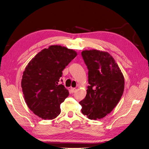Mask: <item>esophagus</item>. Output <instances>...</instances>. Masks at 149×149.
I'll return each instance as SVG.
<instances>
[{"instance_id":"obj_1","label":"esophagus","mask_w":149,"mask_h":149,"mask_svg":"<svg viewBox=\"0 0 149 149\" xmlns=\"http://www.w3.org/2000/svg\"><path fill=\"white\" fill-rule=\"evenodd\" d=\"M70 90H71V93H74V92L76 91V89L74 88H71Z\"/></svg>"}]
</instances>
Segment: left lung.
I'll return each mask as SVG.
<instances>
[{
    "mask_svg": "<svg viewBox=\"0 0 149 149\" xmlns=\"http://www.w3.org/2000/svg\"><path fill=\"white\" fill-rule=\"evenodd\" d=\"M81 55L88 69L87 94L79 104L81 112L91 120L103 118L118 104L124 89V78L109 53L84 50Z\"/></svg>",
    "mask_w": 149,
    "mask_h": 149,
    "instance_id": "left-lung-1",
    "label": "left lung"
}]
</instances>
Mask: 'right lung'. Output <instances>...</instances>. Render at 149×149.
Here are the masks:
<instances>
[{"mask_svg":"<svg viewBox=\"0 0 149 149\" xmlns=\"http://www.w3.org/2000/svg\"><path fill=\"white\" fill-rule=\"evenodd\" d=\"M76 55L73 49L52 45L37 54L26 66L21 82L22 92L26 105L39 118L52 120L60 114V104L69 92L58 82L62 71Z\"/></svg>","mask_w":149,"mask_h":149,"instance_id":"1","label":"right lung"}]
</instances>
